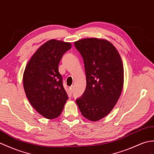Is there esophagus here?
Returning <instances> with one entry per match:
<instances>
[{"instance_id": "1", "label": "esophagus", "mask_w": 154, "mask_h": 154, "mask_svg": "<svg viewBox=\"0 0 154 154\" xmlns=\"http://www.w3.org/2000/svg\"><path fill=\"white\" fill-rule=\"evenodd\" d=\"M74 86H71L70 87V90L72 92H73V91H74Z\"/></svg>"}]
</instances>
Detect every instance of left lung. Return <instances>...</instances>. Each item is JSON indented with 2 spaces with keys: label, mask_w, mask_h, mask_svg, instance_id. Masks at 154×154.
<instances>
[{
  "label": "left lung",
  "mask_w": 154,
  "mask_h": 154,
  "mask_svg": "<svg viewBox=\"0 0 154 154\" xmlns=\"http://www.w3.org/2000/svg\"><path fill=\"white\" fill-rule=\"evenodd\" d=\"M83 58L86 88L76 100L85 118L97 121L107 115L120 97L124 83L121 57L111 43L97 38L74 42Z\"/></svg>",
  "instance_id": "obj_1"
}]
</instances>
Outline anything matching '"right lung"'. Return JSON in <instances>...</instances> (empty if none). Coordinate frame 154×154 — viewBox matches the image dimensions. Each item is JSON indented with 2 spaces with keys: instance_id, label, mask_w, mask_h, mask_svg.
Instances as JSON below:
<instances>
[{
  "instance_id": "right-lung-1",
  "label": "right lung",
  "mask_w": 154,
  "mask_h": 154,
  "mask_svg": "<svg viewBox=\"0 0 154 154\" xmlns=\"http://www.w3.org/2000/svg\"><path fill=\"white\" fill-rule=\"evenodd\" d=\"M71 46L62 41H48L31 57L23 72V88L29 103L48 119L59 117L68 99L58 66Z\"/></svg>"
}]
</instances>
